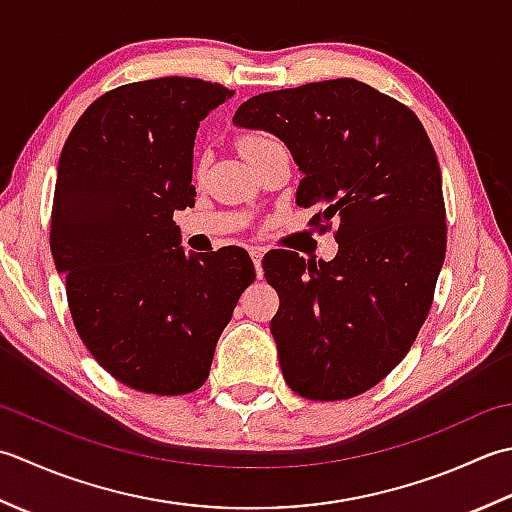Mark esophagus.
Segmentation results:
<instances>
[{
  "instance_id": "34e87169",
  "label": "esophagus",
  "mask_w": 512,
  "mask_h": 512,
  "mask_svg": "<svg viewBox=\"0 0 512 512\" xmlns=\"http://www.w3.org/2000/svg\"><path fill=\"white\" fill-rule=\"evenodd\" d=\"M249 254H252V260H254L256 276L263 278V249H260V247H252V249H249Z\"/></svg>"
}]
</instances>
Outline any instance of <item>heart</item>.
Listing matches in <instances>:
<instances>
[{"mask_svg":"<svg viewBox=\"0 0 512 512\" xmlns=\"http://www.w3.org/2000/svg\"><path fill=\"white\" fill-rule=\"evenodd\" d=\"M267 141H271V139L265 137V134H245V137L241 139V152H243V154L252 152V150L258 148V145H263V143H267Z\"/></svg>","mask_w":512,"mask_h":512,"instance_id":"1","label":"heart"}]
</instances>
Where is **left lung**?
<instances>
[{"label": "left lung", "mask_w": 512, "mask_h": 512, "mask_svg": "<svg viewBox=\"0 0 512 512\" xmlns=\"http://www.w3.org/2000/svg\"><path fill=\"white\" fill-rule=\"evenodd\" d=\"M236 128L287 145L296 203L338 223L329 263L276 249L263 258L280 307L269 329L291 391L347 400L391 373L429 316L446 254L442 174L420 119L356 79L263 92Z\"/></svg>", "instance_id": "obj_1"}]
</instances>
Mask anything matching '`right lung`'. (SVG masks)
Here are the masks:
<instances>
[{
    "label": "right lung",
    "mask_w": 512,
    "mask_h": 512,
    "mask_svg": "<svg viewBox=\"0 0 512 512\" xmlns=\"http://www.w3.org/2000/svg\"><path fill=\"white\" fill-rule=\"evenodd\" d=\"M234 90L190 77L114 88L81 114L61 150L50 249L72 322L128 387L192 393L210 375L245 287L241 247L187 254L176 210L194 205V139Z\"/></svg>",
    "instance_id": "obj_1"
}]
</instances>
